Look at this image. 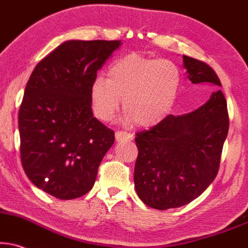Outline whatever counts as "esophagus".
Returning <instances> with one entry per match:
<instances>
[{"mask_svg": "<svg viewBox=\"0 0 248 248\" xmlns=\"http://www.w3.org/2000/svg\"><path fill=\"white\" fill-rule=\"evenodd\" d=\"M134 139L133 134L128 133V131H122V130H118L115 131V140L118 142H124V140H131Z\"/></svg>", "mask_w": 248, "mask_h": 248, "instance_id": "obj_1", "label": "esophagus"}]
</instances>
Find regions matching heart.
<instances>
[{
  "instance_id": "obj_1",
  "label": "heart",
  "mask_w": 248,
  "mask_h": 248,
  "mask_svg": "<svg viewBox=\"0 0 248 248\" xmlns=\"http://www.w3.org/2000/svg\"><path fill=\"white\" fill-rule=\"evenodd\" d=\"M182 82L180 67L168 59L128 54L118 58L108 71V79L97 77L90 88L93 113L111 121L120 108L124 121L150 128L164 121L176 102Z\"/></svg>"
}]
</instances>
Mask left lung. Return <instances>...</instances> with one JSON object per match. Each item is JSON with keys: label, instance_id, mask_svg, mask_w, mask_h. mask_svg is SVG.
I'll list each match as a JSON object with an SVG mask.
<instances>
[{"label": "left lung", "instance_id": "left-lung-1", "mask_svg": "<svg viewBox=\"0 0 248 248\" xmlns=\"http://www.w3.org/2000/svg\"><path fill=\"white\" fill-rule=\"evenodd\" d=\"M183 62L191 82L214 89L209 99L187 114L167 115L135 139L136 192L145 205L159 211L186 205L207 189L217 175L229 130L217 74L205 62L187 56Z\"/></svg>", "mask_w": 248, "mask_h": 248}]
</instances>
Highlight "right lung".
Returning <instances> with one entry per match:
<instances>
[{"instance_id": "1", "label": "right lung", "mask_w": 248, "mask_h": 248, "mask_svg": "<svg viewBox=\"0 0 248 248\" xmlns=\"http://www.w3.org/2000/svg\"><path fill=\"white\" fill-rule=\"evenodd\" d=\"M120 41H67L36 65L18 114L20 159L34 186L58 199L89 192L114 131L93 117L90 88Z\"/></svg>"}]
</instances>
